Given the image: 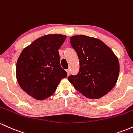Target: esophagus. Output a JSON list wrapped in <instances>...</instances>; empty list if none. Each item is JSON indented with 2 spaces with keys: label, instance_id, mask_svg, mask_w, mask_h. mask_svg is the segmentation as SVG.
Returning a JSON list of instances; mask_svg holds the SVG:
<instances>
[{
  "label": "esophagus",
  "instance_id": "esophagus-1",
  "mask_svg": "<svg viewBox=\"0 0 133 133\" xmlns=\"http://www.w3.org/2000/svg\"><path fill=\"white\" fill-rule=\"evenodd\" d=\"M66 71L67 72V75H69L70 74V69H67Z\"/></svg>",
  "mask_w": 133,
  "mask_h": 133
}]
</instances>
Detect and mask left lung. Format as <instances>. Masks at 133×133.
I'll return each mask as SVG.
<instances>
[{
    "instance_id": "obj_1",
    "label": "left lung",
    "mask_w": 133,
    "mask_h": 133,
    "mask_svg": "<svg viewBox=\"0 0 133 133\" xmlns=\"http://www.w3.org/2000/svg\"><path fill=\"white\" fill-rule=\"evenodd\" d=\"M70 39L80 62L78 74L68 77L70 82L88 99H99L106 95L118 79L117 58L105 43L97 38L78 35Z\"/></svg>"
}]
</instances>
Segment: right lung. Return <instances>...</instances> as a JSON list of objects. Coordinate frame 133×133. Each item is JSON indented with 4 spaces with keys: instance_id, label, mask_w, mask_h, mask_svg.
Returning <instances> with one entry per match:
<instances>
[{
    "instance_id": "right-lung-1",
    "label": "right lung",
    "mask_w": 133,
    "mask_h": 133,
    "mask_svg": "<svg viewBox=\"0 0 133 133\" xmlns=\"http://www.w3.org/2000/svg\"><path fill=\"white\" fill-rule=\"evenodd\" d=\"M66 36L49 34L36 39L22 50L16 65L19 85L36 100H44L54 94L62 78L67 77L61 67L58 50Z\"/></svg>"
}]
</instances>
